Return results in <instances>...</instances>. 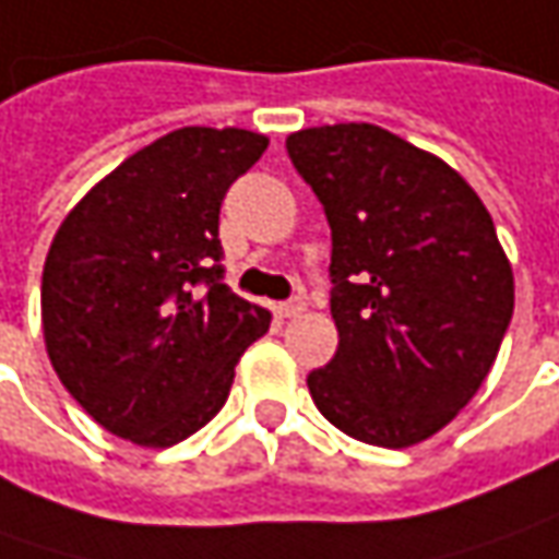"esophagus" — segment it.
<instances>
[{
  "label": "esophagus",
  "instance_id": "34e87169",
  "mask_svg": "<svg viewBox=\"0 0 559 559\" xmlns=\"http://www.w3.org/2000/svg\"><path fill=\"white\" fill-rule=\"evenodd\" d=\"M276 311H280V317H298V313H305V301L301 298H292V301H283Z\"/></svg>",
  "mask_w": 559,
  "mask_h": 559
}]
</instances>
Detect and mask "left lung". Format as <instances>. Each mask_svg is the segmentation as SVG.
I'll return each mask as SVG.
<instances>
[{"mask_svg": "<svg viewBox=\"0 0 559 559\" xmlns=\"http://www.w3.org/2000/svg\"><path fill=\"white\" fill-rule=\"evenodd\" d=\"M333 229L338 348L308 376L345 436L411 448L479 392L510 317L513 270L461 174L376 123L308 127L286 140Z\"/></svg>", "mask_w": 559, "mask_h": 559, "instance_id": "8db88e82", "label": "left lung"}]
</instances>
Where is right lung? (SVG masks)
Returning <instances> with one entry per match:
<instances>
[{"mask_svg":"<svg viewBox=\"0 0 559 559\" xmlns=\"http://www.w3.org/2000/svg\"><path fill=\"white\" fill-rule=\"evenodd\" d=\"M267 148L239 127H183L98 180L55 233L43 338L76 404L140 448H170L224 407L270 311L224 283L221 202Z\"/></svg>","mask_w":559,"mask_h":559,"instance_id":"right-lung-1","label":"right lung"}]
</instances>
